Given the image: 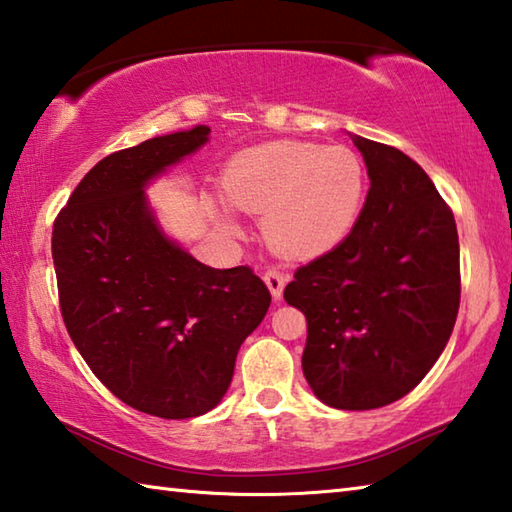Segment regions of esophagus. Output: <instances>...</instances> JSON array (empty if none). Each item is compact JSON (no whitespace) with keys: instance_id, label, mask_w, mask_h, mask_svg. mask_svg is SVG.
Segmentation results:
<instances>
[{"instance_id":"esophagus-1","label":"esophagus","mask_w":512,"mask_h":512,"mask_svg":"<svg viewBox=\"0 0 512 512\" xmlns=\"http://www.w3.org/2000/svg\"><path fill=\"white\" fill-rule=\"evenodd\" d=\"M286 280H288V277L280 271V268H268V271L264 273V282L268 286V291H271L273 300H282Z\"/></svg>"}]
</instances>
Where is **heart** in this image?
Here are the masks:
<instances>
[{
  "mask_svg": "<svg viewBox=\"0 0 512 512\" xmlns=\"http://www.w3.org/2000/svg\"><path fill=\"white\" fill-rule=\"evenodd\" d=\"M221 190L232 208L266 215L264 232L280 253L315 257L356 226L367 172L345 145L277 141L237 154L221 176Z\"/></svg>",
  "mask_w": 512,
  "mask_h": 512,
  "instance_id": "1",
  "label": "heart"
}]
</instances>
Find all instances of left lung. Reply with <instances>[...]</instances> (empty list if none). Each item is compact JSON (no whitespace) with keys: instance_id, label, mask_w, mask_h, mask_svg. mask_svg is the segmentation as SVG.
<instances>
[{"instance_id":"obj_1","label":"left lung","mask_w":512,"mask_h":512,"mask_svg":"<svg viewBox=\"0 0 512 512\" xmlns=\"http://www.w3.org/2000/svg\"><path fill=\"white\" fill-rule=\"evenodd\" d=\"M369 174L356 226L295 271L284 300L306 315L302 369L336 410H376L421 383L459 313V235L423 167L351 136Z\"/></svg>"}]
</instances>
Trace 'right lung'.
<instances>
[{"mask_svg": "<svg viewBox=\"0 0 512 512\" xmlns=\"http://www.w3.org/2000/svg\"><path fill=\"white\" fill-rule=\"evenodd\" d=\"M210 127L150 138L96 163L53 224L60 311L120 401L192 418L228 392L237 351L271 306L248 266L212 268L161 230L145 185L208 143Z\"/></svg>", "mask_w": 512, "mask_h": 512, "instance_id": "add662e5", "label": "right lung"}]
</instances>
